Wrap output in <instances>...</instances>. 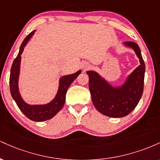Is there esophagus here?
Instances as JSON below:
<instances>
[{"instance_id": "obj_1", "label": "esophagus", "mask_w": 160, "mask_h": 160, "mask_svg": "<svg viewBox=\"0 0 160 160\" xmlns=\"http://www.w3.org/2000/svg\"><path fill=\"white\" fill-rule=\"evenodd\" d=\"M82 69L85 71V70H87L88 68H90V65H89L88 62H84V63L82 65Z\"/></svg>"}]
</instances>
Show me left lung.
Instances as JSON below:
<instances>
[{
	"label": "left lung",
	"instance_id": "obj_1",
	"mask_svg": "<svg viewBox=\"0 0 160 160\" xmlns=\"http://www.w3.org/2000/svg\"><path fill=\"white\" fill-rule=\"evenodd\" d=\"M123 45L132 49L140 62V65L128 75L123 83L113 86L95 71H86L95 108L102 114L114 118L129 114L138 104L144 90L145 65L141 49L134 42H124Z\"/></svg>",
	"mask_w": 160,
	"mask_h": 160
}]
</instances>
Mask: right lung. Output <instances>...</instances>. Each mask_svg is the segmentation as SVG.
Segmentation results:
<instances>
[{
	"label": "right lung",
	"instance_id": "right-lung-1",
	"mask_svg": "<svg viewBox=\"0 0 160 160\" xmlns=\"http://www.w3.org/2000/svg\"><path fill=\"white\" fill-rule=\"evenodd\" d=\"M36 30L33 31L23 40L20 47L19 54L12 62L10 76V89L12 98L22 113L31 120L36 122L48 120L56 116L58 112L63 108L65 102V95L68 89L72 82L81 73L79 70L72 74L65 75L59 79L58 89L55 98L49 103L45 104H29L26 103L20 95L19 89V78L20 74V65H21V55L28 42L34 35Z\"/></svg>",
	"mask_w": 160,
	"mask_h": 160
}]
</instances>
